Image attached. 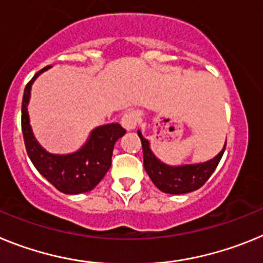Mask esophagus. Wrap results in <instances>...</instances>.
Returning a JSON list of instances; mask_svg holds the SVG:
<instances>
[{
  "label": "esophagus",
  "instance_id": "1",
  "mask_svg": "<svg viewBox=\"0 0 263 263\" xmlns=\"http://www.w3.org/2000/svg\"><path fill=\"white\" fill-rule=\"evenodd\" d=\"M138 121H139V115L137 111L134 110H130L126 111L122 118H121V125L127 130V132H132L137 127L138 125Z\"/></svg>",
  "mask_w": 263,
  "mask_h": 263
}]
</instances>
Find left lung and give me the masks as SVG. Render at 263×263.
Instances as JSON below:
<instances>
[{
    "mask_svg": "<svg viewBox=\"0 0 263 263\" xmlns=\"http://www.w3.org/2000/svg\"><path fill=\"white\" fill-rule=\"evenodd\" d=\"M138 137L141 138L143 150V167L150 176L155 185L164 194L182 195L199 190L204 183L210 179L213 171L217 167L225 152L224 147L215 158L195 164H180V166H171L166 164L155 157L150 148V142L142 136L141 130H138Z\"/></svg>",
    "mask_w": 263,
    "mask_h": 263,
    "instance_id": "8db88e82",
    "label": "left lung"
}]
</instances>
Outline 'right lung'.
<instances>
[{"mask_svg": "<svg viewBox=\"0 0 263 263\" xmlns=\"http://www.w3.org/2000/svg\"><path fill=\"white\" fill-rule=\"evenodd\" d=\"M48 68L51 67H45L35 73L23 92L22 133L27 155L39 174L63 194L78 195L92 191L110 168L115 143L126 132L120 124H106L95 127L84 145L71 154H52L42 147L30 125L27 105L32 83Z\"/></svg>", "mask_w": 263, "mask_h": 263, "instance_id": "1", "label": "right lung"}]
</instances>
